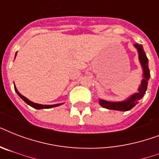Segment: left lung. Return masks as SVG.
I'll return each instance as SVG.
<instances>
[{
  "instance_id": "left-lung-1",
  "label": "left lung",
  "mask_w": 159,
  "mask_h": 159,
  "mask_svg": "<svg viewBox=\"0 0 159 159\" xmlns=\"http://www.w3.org/2000/svg\"><path fill=\"white\" fill-rule=\"evenodd\" d=\"M134 47L137 48L139 53V62L141 63L142 68H143V80L141 82V85L137 93H134L130 97H129L128 99L123 102H106L104 100H99V104L104 107V108L109 109V110H115V111H129L133 108L134 106L139 103V101L143 97V95L145 93L147 87H148V81L150 77V72L148 69V57L146 56L144 51H143V46L139 45L138 43L134 44Z\"/></svg>"
}]
</instances>
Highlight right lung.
<instances>
[{"label": "right lung", "mask_w": 159, "mask_h": 159, "mask_svg": "<svg viewBox=\"0 0 159 159\" xmlns=\"http://www.w3.org/2000/svg\"><path fill=\"white\" fill-rule=\"evenodd\" d=\"M15 91L16 92V93L19 95V97H20L21 99L23 100L24 102H25V103H27L28 105H30V106H32L33 108L34 109H37V110H40V109H49V108H52V107H56V106H60V105L62 104H56V105H40V104H37V103H34V102H30V100H28L26 97H25L24 96H22V95L20 93V92L17 91V89H16V86H15Z\"/></svg>", "instance_id": "add662e5"}]
</instances>
